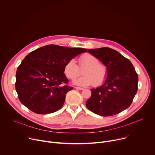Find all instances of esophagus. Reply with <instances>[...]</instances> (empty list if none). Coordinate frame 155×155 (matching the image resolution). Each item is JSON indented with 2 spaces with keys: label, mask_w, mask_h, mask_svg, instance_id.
Masks as SVG:
<instances>
[{
  "label": "esophagus",
  "mask_w": 155,
  "mask_h": 155,
  "mask_svg": "<svg viewBox=\"0 0 155 155\" xmlns=\"http://www.w3.org/2000/svg\"><path fill=\"white\" fill-rule=\"evenodd\" d=\"M75 89H78V90H83L84 88L83 87H77V86H75Z\"/></svg>",
  "instance_id": "34e87169"
}]
</instances>
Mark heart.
<instances>
[{
    "instance_id": "obj_1",
    "label": "heart",
    "mask_w": 155,
    "mask_h": 155,
    "mask_svg": "<svg viewBox=\"0 0 155 155\" xmlns=\"http://www.w3.org/2000/svg\"><path fill=\"white\" fill-rule=\"evenodd\" d=\"M79 68L74 59L69 60L64 65V73L68 78L74 80L82 71L83 76L74 81V83L80 86H88L93 84L98 86L105 80L107 70L105 66L99 63V60L96 56L91 54H85L78 59Z\"/></svg>"
}]
</instances>
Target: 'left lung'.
Instances as JSON below:
<instances>
[{
    "mask_svg": "<svg viewBox=\"0 0 155 155\" xmlns=\"http://www.w3.org/2000/svg\"><path fill=\"white\" fill-rule=\"evenodd\" d=\"M107 67L104 83L91 89L86 102L93 113L103 117L117 115L128 108L137 91L138 75L130 61L117 51L103 47L87 51Z\"/></svg>",
    "mask_w": 155,
    "mask_h": 155,
    "instance_id": "obj_1",
    "label": "left lung"
}]
</instances>
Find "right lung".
<instances>
[{
    "label": "right lung",
    "mask_w": 155,
    "mask_h": 155,
    "mask_svg": "<svg viewBox=\"0 0 155 155\" xmlns=\"http://www.w3.org/2000/svg\"><path fill=\"white\" fill-rule=\"evenodd\" d=\"M81 48L48 45L28 54L16 74L15 88L20 102L38 114L55 112L63 105L73 87L64 74L65 64L87 52Z\"/></svg>",
    "instance_id": "add662e5"
}]
</instances>
